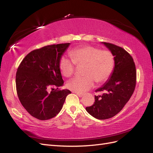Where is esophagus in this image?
<instances>
[{"label": "esophagus", "mask_w": 153, "mask_h": 153, "mask_svg": "<svg viewBox=\"0 0 153 153\" xmlns=\"http://www.w3.org/2000/svg\"><path fill=\"white\" fill-rule=\"evenodd\" d=\"M76 94L78 96V97H80V98H82V97L84 96V94H80V93H76Z\"/></svg>", "instance_id": "obj_1"}]
</instances>
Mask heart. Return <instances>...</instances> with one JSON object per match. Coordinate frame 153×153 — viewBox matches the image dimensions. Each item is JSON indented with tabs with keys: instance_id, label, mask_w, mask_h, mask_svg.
<instances>
[{
	"instance_id": "b5f03b06",
	"label": "heart",
	"mask_w": 153,
	"mask_h": 153,
	"mask_svg": "<svg viewBox=\"0 0 153 153\" xmlns=\"http://www.w3.org/2000/svg\"><path fill=\"white\" fill-rule=\"evenodd\" d=\"M71 61L62 57L59 61V69L65 77L71 76L75 73V63L76 66H84L82 75L68 82L67 87L76 93L82 94L94 85L96 81L101 84L107 80L114 67V56L108 50L87 45L69 51Z\"/></svg>"
}]
</instances>
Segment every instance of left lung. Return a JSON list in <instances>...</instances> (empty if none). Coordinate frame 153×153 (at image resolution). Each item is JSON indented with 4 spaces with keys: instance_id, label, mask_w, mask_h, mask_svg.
<instances>
[{
    "instance_id": "left-lung-1",
    "label": "left lung",
    "mask_w": 153,
    "mask_h": 153,
    "mask_svg": "<svg viewBox=\"0 0 153 153\" xmlns=\"http://www.w3.org/2000/svg\"><path fill=\"white\" fill-rule=\"evenodd\" d=\"M114 56L115 65L108 80L96 91L105 92L95 96V102L87 112L98 119L115 116L130 99L136 85L137 73L132 57L123 48L112 43L101 42Z\"/></svg>"
}]
</instances>
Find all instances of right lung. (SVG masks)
<instances>
[{"mask_svg": "<svg viewBox=\"0 0 153 153\" xmlns=\"http://www.w3.org/2000/svg\"><path fill=\"white\" fill-rule=\"evenodd\" d=\"M69 45H48L32 51L18 68L17 94L32 117L43 121L56 116L71 94L68 89H59L64 84L59 61ZM50 88L52 91L49 92Z\"/></svg>", "mask_w": 153, "mask_h": 153, "instance_id": "right-lung-1", "label": "right lung"}]
</instances>
